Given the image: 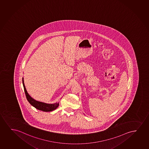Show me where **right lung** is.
Segmentation results:
<instances>
[{"label": "right lung", "instance_id": "add662e5", "mask_svg": "<svg viewBox=\"0 0 149 149\" xmlns=\"http://www.w3.org/2000/svg\"><path fill=\"white\" fill-rule=\"evenodd\" d=\"M22 83L27 100L32 106L37 108V109L43 111H45V112H49V111H52L53 110H55V109H56V108L58 107V106H59V102H56L52 104H49V103H46L44 102H40L35 100L29 95V93L27 92L24 83L23 77L22 78Z\"/></svg>", "mask_w": 149, "mask_h": 149}]
</instances>
